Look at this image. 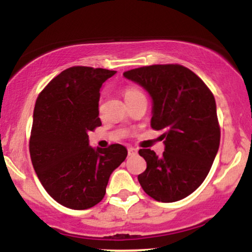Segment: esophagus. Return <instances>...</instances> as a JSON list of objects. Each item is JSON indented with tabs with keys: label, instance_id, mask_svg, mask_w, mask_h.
I'll return each instance as SVG.
<instances>
[{
	"label": "esophagus",
	"instance_id": "34e87169",
	"mask_svg": "<svg viewBox=\"0 0 252 252\" xmlns=\"http://www.w3.org/2000/svg\"><path fill=\"white\" fill-rule=\"evenodd\" d=\"M128 154H129L130 156L136 155V154H137V149L132 148V147H131V148H129V149H128Z\"/></svg>",
	"mask_w": 252,
	"mask_h": 252
}]
</instances>
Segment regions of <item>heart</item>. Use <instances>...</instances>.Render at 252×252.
<instances>
[{"mask_svg":"<svg viewBox=\"0 0 252 252\" xmlns=\"http://www.w3.org/2000/svg\"><path fill=\"white\" fill-rule=\"evenodd\" d=\"M141 94L140 90H137L134 86H126V88L123 89V96L126 99H128V98L135 96V94Z\"/></svg>","mask_w":252,"mask_h":252,"instance_id":"obj_1","label":"heart"}]
</instances>
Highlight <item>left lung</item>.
Returning <instances> with one entry per match:
<instances>
[{"label":"left lung","mask_w":252,"mask_h":252,"mask_svg":"<svg viewBox=\"0 0 252 252\" xmlns=\"http://www.w3.org/2000/svg\"><path fill=\"white\" fill-rule=\"evenodd\" d=\"M123 76L148 91L153 99L150 126L163 130L161 158L154 150H138L147 162L138 182L155 200H181L204 182L219 149L213 94L194 72L179 63L143 66Z\"/></svg>","instance_id":"obj_1"}]
</instances>
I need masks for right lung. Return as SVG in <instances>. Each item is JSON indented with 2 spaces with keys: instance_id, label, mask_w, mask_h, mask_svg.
Instances as JSON below:
<instances>
[{
  "instance_id": "add662e5",
  "label": "right lung",
  "mask_w": 252,
  "mask_h": 252,
  "mask_svg": "<svg viewBox=\"0 0 252 252\" xmlns=\"http://www.w3.org/2000/svg\"><path fill=\"white\" fill-rule=\"evenodd\" d=\"M115 73L73 66L53 78L36 99L32 163L46 192L68 209L86 210L102 200L110 175L128 154L118 143L97 149L89 146L88 134L102 126L99 90Z\"/></svg>"
}]
</instances>
